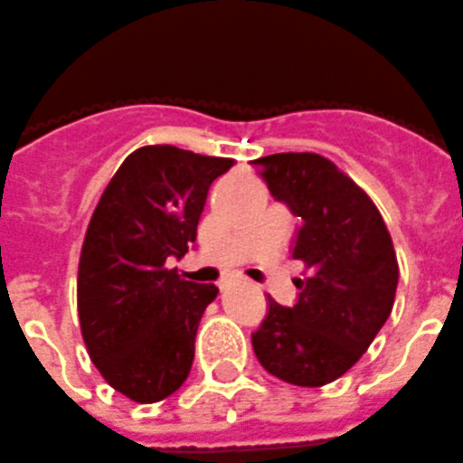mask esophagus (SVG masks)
I'll return each mask as SVG.
<instances>
[{
  "instance_id": "34e87169",
  "label": "esophagus",
  "mask_w": 463,
  "mask_h": 463,
  "mask_svg": "<svg viewBox=\"0 0 463 463\" xmlns=\"http://www.w3.org/2000/svg\"><path fill=\"white\" fill-rule=\"evenodd\" d=\"M232 283H235V279H231V276H226V279H222V280H219V290H222V292H226L228 288H231Z\"/></svg>"
}]
</instances>
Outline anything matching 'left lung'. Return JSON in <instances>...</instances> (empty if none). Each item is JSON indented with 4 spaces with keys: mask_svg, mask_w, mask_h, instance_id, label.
<instances>
[{
    "mask_svg": "<svg viewBox=\"0 0 463 463\" xmlns=\"http://www.w3.org/2000/svg\"><path fill=\"white\" fill-rule=\"evenodd\" d=\"M251 164L301 219L292 258L308 269L295 280L292 308L267 299L253 352L283 382L324 386L365 354L391 315L400 279L392 240L368 194L322 155L276 153Z\"/></svg>",
    "mask_w": 463,
    "mask_h": 463,
    "instance_id": "obj_1",
    "label": "left lung"
}]
</instances>
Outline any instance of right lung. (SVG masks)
I'll return each instance as SVG.
<instances>
[{
  "label": "right lung",
  "mask_w": 463,
  "mask_h": 463,
  "mask_svg": "<svg viewBox=\"0 0 463 463\" xmlns=\"http://www.w3.org/2000/svg\"><path fill=\"white\" fill-rule=\"evenodd\" d=\"M175 146L134 150L90 217L77 274V310L90 361L129 400L153 404L178 391L217 285L166 269L196 241L210 184L232 166Z\"/></svg>",
  "instance_id": "add662e5"
}]
</instances>
